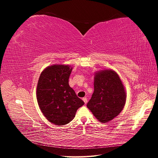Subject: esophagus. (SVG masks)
Listing matches in <instances>:
<instances>
[{
	"label": "esophagus",
	"instance_id": "esophagus-1",
	"mask_svg": "<svg viewBox=\"0 0 158 158\" xmlns=\"http://www.w3.org/2000/svg\"><path fill=\"white\" fill-rule=\"evenodd\" d=\"M82 99H83V101L84 102L85 104H86L88 103V99L86 98H83Z\"/></svg>",
	"mask_w": 158,
	"mask_h": 158
}]
</instances>
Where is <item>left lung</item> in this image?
Listing matches in <instances>:
<instances>
[{"label": "left lung", "mask_w": 158, "mask_h": 158, "mask_svg": "<svg viewBox=\"0 0 158 158\" xmlns=\"http://www.w3.org/2000/svg\"><path fill=\"white\" fill-rule=\"evenodd\" d=\"M94 79V92L87 107L100 122L107 123L125 106V88L118 74L111 70L99 72Z\"/></svg>", "instance_id": "left-lung-1"}]
</instances>
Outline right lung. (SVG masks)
Here are the masks:
<instances>
[{"label": "right lung", "mask_w": 158, "mask_h": 158, "mask_svg": "<svg viewBox=\"0 0 158 158\" xmlns=\"http://www.w3.org/2000/svg\"><path fill=\"white\" fill-rule=\"evenodd\" d=\"M73 69L55 64L42 72L37 86V99L41 112L48 121L57 125L68 124L84 102L70 87Z\"/></svg>", "instance_id": "add662e5"}]
</instances>
